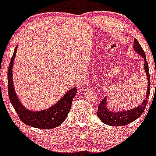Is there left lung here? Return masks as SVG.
Listing matches in <instances>:
<instances>
[{
	"instance_id": "obj_1",
	"label": "left lung",
	"mask_w": 156,
	"mask_h": 156,
	"mask_svg": "<svg viewBox=\"0 0 156 156\" xmlns=\"http://www.w3.org/2000/svg\"><path fill=\"white\" fill-rule=\"evenodd\" d=\"M134 50L140 54L144 58V70H145L146 75L148 76V90H147V95L144 100L143 101L142 104L140 106H137L136 108L129 110V111L125 112H111L106 108V100L105 98H103V100L100 102L98 107V116L99 119L102 121L104 123L109 126H125L129 123H130L133 121L136 120L137 118L141 115V114L144 112V109L146 108L147 103H148V98L150 94V87H151V82H150V74L149 70H148V62L146 61V56L144 54L143 48L140 45L137 40L134 39V45H133Z\"/></svg>"
}]
</instances>
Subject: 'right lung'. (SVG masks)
<instances>
[{
    "label": "right lung",
    "instance_id": "add662e5",
    "mask_svg": "<svg viewBox=\"0 0 156 156\" xmlns=\"http://www.w3.org/2000/svg\"><path fill=\"white\" fill-rule=\"evenodd\" d=\"M16 51H17V47L15 48V51L11 59L8 70V90L11 103L17 112L19 119L28 126L47 129L57 127L64 122L66 116L69 112L72 102L77 92L76 87L73 88L69 91L67 92L57 104L48 109L40 112H31L26 109L23 105L19 102V100L15 93L13 87L12 66H13L14 59L16 58Z\"/></svg>",
    "mask_w": 156,
    "mask_h": 156
}]
</instances>
